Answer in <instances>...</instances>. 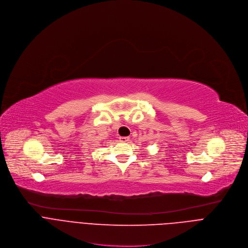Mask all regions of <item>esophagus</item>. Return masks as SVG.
I'll return each instance as SVG.
<instances>
[{
	"label": "esophagus",
	"mask_w": 248,
	"mask_h": 248,
	"mask_svg": "<svg viewBox=\"0 0 248 248\" xmlns=\"http://www.w3.org/2000/svg\"><path fill=\"white\" fill-rule=\"evenodd\" d=\"M119 140H120L121 142H126V141L129 140V138H128V137H120V138H119Z\"/></svg>",
	"instance_id": "1"
}]
</instances>
